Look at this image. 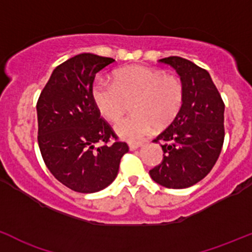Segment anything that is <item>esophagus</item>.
<instances>
[{"label":"esophagus","instance_id":"esophagus-1","mask_svg":"<svg viewBox=\"0 0 252 252\" xmlns=\"http://www.w3.org/2000/svg\"><path fill=\"white\" fill-rule=\"evenodd\" d=\"M141 146H142V142H129V148H130V150H136V148Z\"/></svg>","mask_w":252,"mask_h":252}]
</instances>
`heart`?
Segmentation results:
<instances>
[{"label":"heart","mask_w":252,"mask_h":252,"mask_svg":"<svg viewBox=\"0 0 252 252\" xmlns=\"http://www.w3.org/2000/svg\"><path fill=\"white\" fill-rule=\"evenodd\" d=\"M112 79L113 84L97 82L92 94L100 115L111 122L123 115L126 102L134 100V115L119 119L115 124V131L121 139L140 141L155 126L163 129L173 123L181 110L185 89L177 76L135 65L117 70Z\"/></svg>","instance_id":"obj_1"}]
</instances>
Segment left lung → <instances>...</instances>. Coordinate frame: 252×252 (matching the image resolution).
I'll return each instance as SVG.
<instances>
[{
    "label": "left lung",
    "mask_w": 252,
    "mask_h": 252,
    "mask_svg": "<svg viewBox=\"0 0 252 252\" xmlns=\"http://www.w3.org/2000/svg\"><path fill=\"white\" fill-rule=\"evenodd\" d=\"M176 70L185 89L177 117L153 141L161 142L163 160L150 170L153 181L166 189H187L211 171L224 140V104L206 70L189 60H159Z\"/></svg>",
    "instance_id": "left-lung-1"
}]
</instances>
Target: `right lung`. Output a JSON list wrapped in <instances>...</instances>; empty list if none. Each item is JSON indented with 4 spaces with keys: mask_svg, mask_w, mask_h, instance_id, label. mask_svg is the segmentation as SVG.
<instances>
[{
    "mask_svg": "<svg viewBox=\"0 0 252 252\" xmlns=\"http://www.w3.org/2000/svg\"><path fill=\"white\" fill-rule=\"evenodd\" d=\"M113 62L91 53L66 60L53 71L37 101L42 158L53 176L75 192L106 189L129 151L126 142L117 141L93 100L95 75ZM111 138L116 140L113 144Z\"/></svg>",
    "mask_w": 252,
    "mask_h": 252,
    "instance_id": "obj_1",
    "label": "right lung"
}]
</instances>
